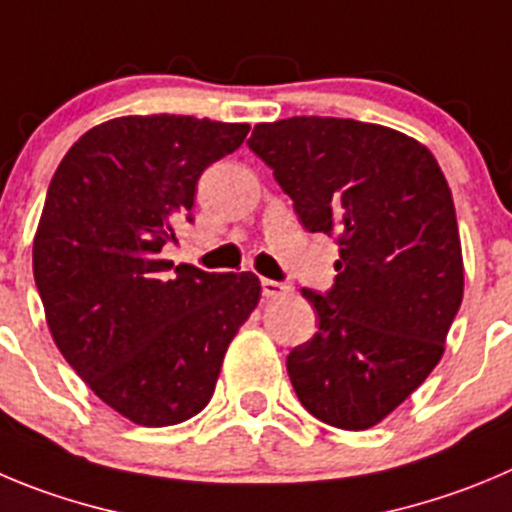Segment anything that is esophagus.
Returning a JSON list of instances; mask_svg holds the SVG:
<instances>
[{"label":"esophagus","instance_id":"obj_1","mask_svg":"<svg viewBox=\"0 0 512 512\" xmlns=\"http://www.w3.org/2000/svg\"><path fill=\"white\" fill-rule=\"evenodd\" d=\"M288 293V288H285L283 283H275V280H262V295H265L267 300L270 298H280V295Z\"/></svg>","mask_w":512,"mask_h":512}]
</instances>
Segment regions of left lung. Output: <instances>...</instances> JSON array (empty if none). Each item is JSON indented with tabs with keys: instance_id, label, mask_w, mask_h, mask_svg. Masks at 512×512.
I'll use <instances>...</instances> for the list:
<instances>
[{
	"instance_id": "left-lung-1",
	"label": "left lung",
	"mask_w": 512,
	"mask_h": 512,
	"mask_svg": "<svg viewBox=\"0 0 512 512\" xmlns=\"http://www.w3.org/2000/svg\"><path fill=\"white\" fill-rule=\"evenodd\" d=\"M250 148L310 232L341 245L336 285L303 288L318 333L288 356L300 404L331 427L384 422L432 374L462 303L455 202L424 143L379 123H257Z\"/></svg>"
}]
</instances>
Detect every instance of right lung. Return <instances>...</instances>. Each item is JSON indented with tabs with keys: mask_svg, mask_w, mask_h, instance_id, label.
Here are the masks:
<instances>
[{
	"mask_svg": "<svg viewBox=\"0 0 512 512\" xmlns=\"http://www.w3.org/2000/svg\"><path fill=\"white\" fill-rule=\"evenodd\" d=\"M247 123L121 116L93 126L57 166L32 245L52 341L103 404L171 427L209 404L224 353L260 303L252 272L161 260L202 171Z\"/></svg>",
	"mask_w": 512,
	"mask_h": 512,
	"instance_id": "right-lung-1",
	"label": "right lung"
}]
</instances>
